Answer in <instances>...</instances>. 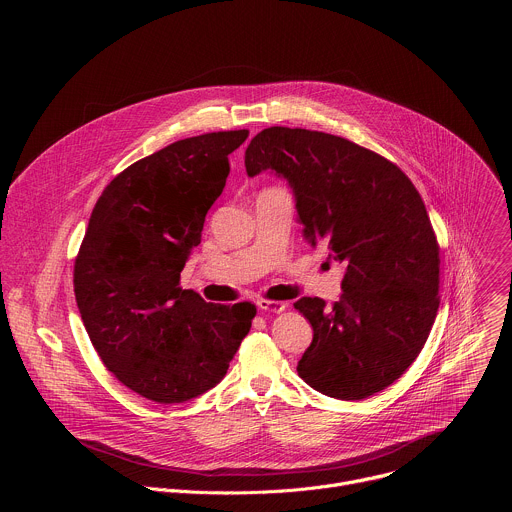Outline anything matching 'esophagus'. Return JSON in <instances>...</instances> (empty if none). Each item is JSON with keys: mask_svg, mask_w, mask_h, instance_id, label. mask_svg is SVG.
<instances>
[{"mask_svg": "<svg viewBox=\"0 0 512 512\" xmlns=\"http://www.w3.org/2000/svg\"><path fill=\"white\" fill-rule=\"evenodd\" d=\"M257 306L261 308V310H265V312H275V314H279V312H283L285 310V302H273V300H263V298H259L257 300Z\"/></svg>", "mask_w": 512, "mask_h": 512, "instance_id": "obj_1", "label": "esophagus"}]
</instances>
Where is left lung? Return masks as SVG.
I'll return each mask as SVG.
<instances>
[{"instance_id": "obj_1", "label": "left lung", "mask_w": 512, "mask_h": 512, "mask_svg": "<svg viewBox=\"0 0 512 512\" xmlns=\"http://www.w3.org/2000/svg\"><path fill=\"white\" fill-rule=\"evenodd\" d=\"M245 168L287 178L308 243L346 265L330 308L320 298L294 304L314 330L298 375L342 401L387 389L419 356L440 308V245L417 188L377 152L302 127L257 133Z\"/></svg>"}]
</instances>
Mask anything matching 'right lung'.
<instances>
[{
    "mask_svg": "<svg viewBox=\"0 0 512 512\" xmlns=\"http://www.w3.org/2000/svg\"><path fill=\"white\" fill-rule=\"evenodd\" d=\"M247 129L186 137L117 174L75 259V298L105 367L133 393L184 403L212 389L251 328V302L216 306L180 287L190 249Z\"/></svg>",
    "mask_w": 512,
    "mask_h": 512,
    "instance_id": "add662e5",
    "label": "right lung"
}]
</instances>
